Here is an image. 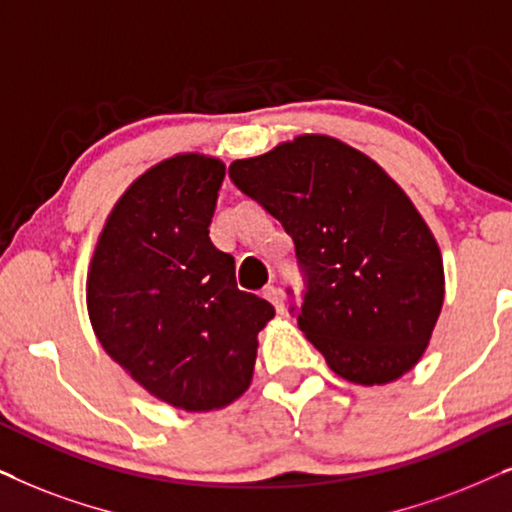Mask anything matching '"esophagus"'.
I'll list each match as a JSON object with an SVG mask.
<instances>
[{"label":"esophagus","instance_id":"34e87169","mask_svg":"<svg viewBox=\"0 0 512 512\" xmlns=\"http://www.w3.org/2000/svg\"><path fill=\"white\" fill-rule=\"evenodd\" d=\"M264 297H267L269 302L276 306V311H283V292L281 290L274 288V285H269V288L264 290Z\"/></svg>","mask_w":512,"mask_h":512}]
</instances>
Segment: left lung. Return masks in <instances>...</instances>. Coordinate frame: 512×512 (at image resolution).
Here are the masks:
<instances>
[{
	"label": "left lung",
	"instance_id": "obj_1",
	"mask_svg": "<svg viewBox=\"0 0 512 512\" xmlns=\"http://www.w3.org/2000/svg\"><path fill=\"white\" fill-rule=\"evenodd\" d=\"M234 185L283 224L306 276L297 323L342 379L381 386L424 356L445 299L438 241L370 156L299 135L229 166Z\"/></svg>",
	"mask_w": 512,
	"mask_h": 512
}]
</instances>
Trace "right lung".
<instances>
[{
	"instance_id": "obj_1",
	"label": "right lung",
	"mask_w": 512,
	"mask_h": 512,
	"mask_svg": "<svg viewBox=\"0 0 512 512\" xmlns=\"http://www.w3.org/2000/svg\"><path fill=\"white\" fill-rule=\"evenodd\" d=\"M224 163L175 154L109 213L86 278L95 337L149 395L210 412L248 391L267 299L236 288L234 257L208 236Z\"/></svg>"
}]
</instances>
